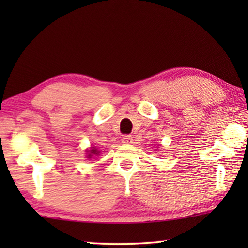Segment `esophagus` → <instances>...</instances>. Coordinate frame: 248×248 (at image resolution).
<instances>
[{
    "label": "esophagus",
    "mask_w": 248,
    "mask_h": 248,
    "mask_svg": "<svg viewBox=\"0 0 248 248\" xmlns=\"http://www.w3.org/2000/svg\"><path fill=\"white\" fill-rule=\"evenodd\" d=\"M132 136H129V134H125V136L123 137V139H121V141H123L124 144H131L132 143Z\"/></svg>",
    "instance_id": "obj_1"
}]
</instances>
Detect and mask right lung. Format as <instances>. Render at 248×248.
I'll list each match as a JSON object with an SVG mask.
<instances>
[{"label": "right lung", "instance_id": "right-lung-1", "mask_svg": "<svg viewBox=\"0 0 248 248\" xmlns=\"http://www.w3.org/2000/svg\"><path fill=\"white\" fill-rule=\"evenodd\" d=\"M87 152H89V154H87V158H92L94 156V155H98L99 154V151L96 149V148H92L91 150H87Z\"/></svg>", "mask_w": 248, "mask_h": 248}]
</instances>
